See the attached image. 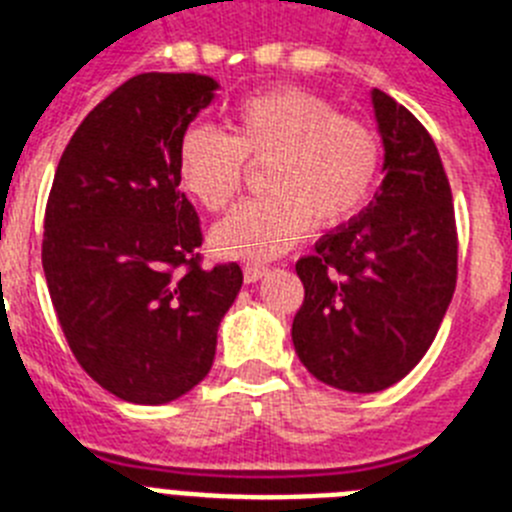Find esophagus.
<instances>
[{
    "label": "esophagus",
    "instance_id": "1",
    "mask_svg": "<svg viewBox=\"0 0 512 512\" xmlns=\"http://www.w3.org/2000/svg\"><path fill=\"white\" fill-rule=\"evenodd\" d=\"M264 274H266V266H261V264H246V266H243V279H246L248 284L259 282Z\"/></svg>",
    "mask_w": 512,
    "mask_h": 512
}]
</instances>
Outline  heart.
<instances>
[{
	"label": "heart",
	"mask_w": 512,
	"mask_h": 512,
	"mask_svg": "<svg viewBox=\"0 0 512 512\" xmlns=\"http://www.w3.org/2000/svg\"><path fill=\"white\" fill-rule=\"evenodd\" d=\"M230 133L184 130L176 146V174L205 210L223 212L241 192L246 164L264 166L269 197L235 207L212 228L220 256L269 261L300 243L315 225L336 230L372 200L384 164L377 130L338 112L328 97L302 87H279L243 99Z\"/></svg>",
	"instance_id": "1"
}]
</instances>
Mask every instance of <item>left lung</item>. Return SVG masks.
Listing matches in <instances>:
<instances>
[{"label": "left lung", "instance_id": "1", "mask_svg": "<svg viewBox=\"0 0 512 512\" xmlns=\"http://www.w3.org/2000/svg\"><path fill=\"white\" fill-rule=\"evenodd\" d=\"M384 182L372 205L297 261L292 323L307 372L346 392L400 382L431 348L456 289L454 202L441 156L402 104L374 89Z\"/></svg>", "mask_w": 512, "mask_h": 512}]
</instances>
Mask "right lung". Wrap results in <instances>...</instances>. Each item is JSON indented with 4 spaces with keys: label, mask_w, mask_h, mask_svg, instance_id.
<instances>
[{
    "label": "right lung",
    "mask_w": 512,
    "mask_h": 512,
    "mask_svg": "<svg viewBox=\"0 0 512 512\" xmlns=\"http://www.w3.org/2000/svg\"><path fill=\"white\" fill-rule=\"evenodd\" d=\"M202 74H138L89 112L45 205L43 271L81 369L135 405L187 395L210 372L241 266H202L200 217L176 146L212 102Z\"/></svg>",
    "instance_id": "right-lung-1"
}]
</instances>
